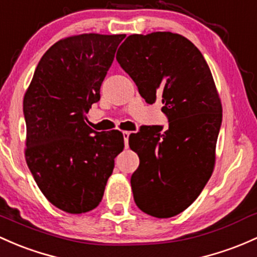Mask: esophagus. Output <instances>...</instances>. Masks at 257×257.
I'll return each mask as SVG.
<instances>
[{"label": "esophagus", "instance_id": "1", "mask_svg": "<svg viewBox=\"0 0 257 257\" xmlns=\"http://www.w3.org/2000/svg\"><path fill=\"white\" fill-rule=\"evenodd\" d=\"M130 134H131V132H128V131H123V132H122L123 142H125V147H126V148L128 147V137H130Z\"/></svg>", "mask_w": 257, "mask_h": 257}]
</instances>
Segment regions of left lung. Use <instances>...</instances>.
Wrapping results in <instances>:
<instances>
[{
    "mask_svg": "<svg viewBox=\"0 0 257 257\" xmlns=\"http://www.w3.org/2000/svg\"><path fill=\"white\" fill-rule=\"evenodd\" d=\"M146 103L157 99L169 127L146 126L130 136L140 157L131 176L141 211L169 218L198 197L214 167L222 125V105L211 70L201 51L183 35L157 32L134 34L116 54Z\"/></svg>",
    "mask_w": 257,
    "mask_h": 257,
    "instance_id": "1",
    "label": "left lung"
}]
</instances>
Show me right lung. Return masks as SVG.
<instances>
[{"instance_id":"obj_1","label":"right lung","mask_w":257,"mask_h":257,"mask_svg":"<svg viewBox=\"0 0 257 257\" xmlns=\"http://www.w3.org/2000/svg\"><path fill=\"white\" fill-rule=\"evenodd\" d=\"M125 34H82L57 41L41 57L23 100L26 161L44 196L79 214L101 201L120 131L96 132L85 123Z\"/></svg>"}]
</instances>
